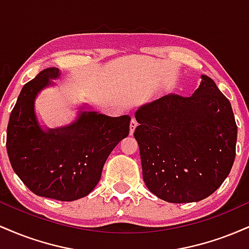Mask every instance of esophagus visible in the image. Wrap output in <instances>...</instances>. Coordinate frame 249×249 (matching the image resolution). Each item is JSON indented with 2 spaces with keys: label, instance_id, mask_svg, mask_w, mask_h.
Wrapping results in <instances>:
<instances>
[{
  "label": "esophagus",
  "instance_id": "1",
  "mask_svg": "<svg viewBox=\"0 0 249 249\" xmlns=\"http://www.w3.org/2000/svg\"><path fill=\"white\" fill-rule=\"evenodd\" d=\"M137 125H138V123H137L136 119H134V118L131 119V122H130V134H133L134 128L137 127Z\"/></svg>",
  "mask_w": 249,
  "mask_h": 249
}]
</instances>
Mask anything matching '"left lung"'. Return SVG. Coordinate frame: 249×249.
Masks as SVG:
<instances>
[{
    "mask_svg": "<svg viewBox=\"0 0 249 249\" xmlns=\"http://www.w3.org/2000/svg\"><path fill=\"white\" fill-rule=\"evenodd\" d=\"M142 179L159 199L196 202L221 186L235 159L238 126L230 101L201 75L190 97L166 95L134 112Z\"/></svg>",
    "mask_w": 249,
    "mask_h": 249,
    "instance_id": "obj_1",
    "label": "left lung"
}]
</instances>
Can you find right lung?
I'll list each match as a JSON object with an SVG mask.
<instances>
[{
  "label": "right lung",
  "instance_id": "1",
  "mask_svg": "<svg viewBox=\"0 0 249 249\" xmlns=\"http://www.w3.org/2000/svg\"><path fill=\"white\" fill-rule=\"evenodd\" d=\"M59 77V69L49 68L22 88L8 123L7 152L14 172L31 192L73 201L98 184L107 157L128 136L131 117H108L84 104L70 124L42 126L36 98Z\"/></svg>",
  "mask_w": 249,
  "mask_h": 249
}]
</instances>
